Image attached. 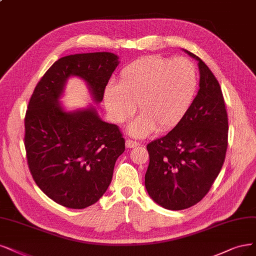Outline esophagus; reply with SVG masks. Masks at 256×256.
Returning a JSON list of instances; mask_svg holds the SVG:
<instances>
[{
    "label": "esophagus",
    "mask_w": 256,
    "mask_h": 256,
    "mask_svg": "<svg viewBox=\"0 0 256 256\" xmlns=\"http://www.w3.org/2000/svg\"><path fill=\"white\" fill-rule=\"evenodd\" d=\"M138 146H139V144L137 142V141H135V140H130V139L126 140V146L128 148H136Z\"/></svg>",
    "instance_id": "1"
}]
</instances>
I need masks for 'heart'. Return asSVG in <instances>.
<instances>
[{
  "mask_svg": "<svg viewBox=\"0 0 256 256\" xmlns=\"http://www.w3.org/2000/svg\"><path fill=\"white\" fill-rule=\"evenodd\" d=\"M198 86L197 70L186 58L152 56L134 61L120 72L119 83H108L103 100L110 119L122 123L138 110L141 115L128 133L144 137L158 128L175 126L192 106Z\"/></svg>",
  "mask_w": 256,
  "mask_h": 256,
  "instance_id": "heart-1",
  "label": "heart"
}]
</instances>
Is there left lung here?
Returning a JSON list of instances; mask_svg holds the SVG:
<instances>
[{
	"label": "left lung",
	"mask_w": 256,
	"mask_h": 256,
	"mask_svg": "<svg viewBox=\"0 0 256 256\" xmlns=\"http://www.w3.org/2000/svg\"><path fill=\"white\" fill-rule=\"evenodd\" d=\"M198 62L200 90L176 126L146 146L144 184L150 197L168 210L188 209L209 192L228 146V116L220 85L206 63Z\"/></svg>",
	"instance_id": "8db88e82"
}]
</instances>
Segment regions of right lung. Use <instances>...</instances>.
I'll return each mask as SVG.
<instances>
[{
	"label": "right lung",
	"instance_id": "right-lung-1",
	"mask_svg": "<svg viewBox=\"0 0 256 256\" xmlns=\"http://www.w3.org/2000/svg\"><path fill=\"white\" fill-rule=\"evenodd\" d=\"M112 52L76 54L56 61L36 84L25 116V148L32 178L54 202L70 209L96 204L112 182L124 139L90 104L68 110L61 103L66 83L78 77L94 103L119 65Z\"/></svg>",
	"mask_w": 256,
	"mask_h": 256
}]
</instances>
